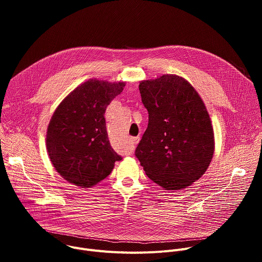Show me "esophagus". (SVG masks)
Returning <instances> with one entry per match:
<instances>
[{
  "label": "esophagus",
  "mask_w": 262,
  "mask_h": 262,
  "mask_svg": "<svg viewBox=\"0 0 262 262\" xmlns=\"http://www.w3.org/2000/svg\"><path fill=\"white\" fill-rule=\"evenodd\" d=\"M139 140H140V138L139 137H136V138H133V143H135V144H137L138 142H139Z\"/></svg>",
  "instance_id": "1"
}]
</instances>
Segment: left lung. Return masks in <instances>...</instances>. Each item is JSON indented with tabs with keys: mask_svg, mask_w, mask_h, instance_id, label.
Returning <instances> with one entry per match:
<instances>
[{
	"mask_svg": "<svg viewBox=\"0 0 262 262\" xmlns=\"http://www.w3.org/2000/svg\"><path fill=\"white\" fill-rule=\"evenodd\" d=\"M148 126L136 157L146 175L165 190H181L207 170L214 136L206 106L195 88L176 74L139 85Z\"/></svg>",
	"mask_w": 262,
	"mask_h": 262,
	"instance_id": "left-lung-1",
	"label": "left lung"
}]
</instances>
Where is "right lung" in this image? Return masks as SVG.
Returning a JSON list of instances; mask_svg holds the SVG:
<instances>
[{"mask_svg":"<svg viewBox=\"0 0 262 262\" xmlns=\"http://www.w3.org/2000/svg\"><path fill=\"white\" fill-rule=\"evenodd\" d=\"M124 86V82L90 79L71 91L54 112L47 149L54 168L68 182L91 188L122 160L110 144L104 112Z\"/></svg>","mask_w":262,"mask_h":262,"instance_id":"1","label":"right lung"}]
</instances>
